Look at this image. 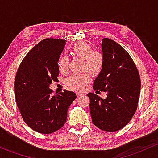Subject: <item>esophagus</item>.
Masks as SVG:
<instances>
[{
  "label": "esophagus",
  "mask_w": 158,
  "mask_h": 158,
  "mask_svg": "<svg viewBox=\"0 0 158 158\" xmlns=\"http://www.w3.org/2000/svg\"><path fill=\"white\" fill-rule=\"evenodd\" d=\"M83 92H76V95H77L78 97L79 96H80V95H83Z\"/></svg>",
  "instance_id": "34e87169"
}]
</instances>
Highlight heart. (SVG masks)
Returning a JSON list of instances; mask_svg holds the SVG:
<instances>
[{"instance_id":"obj_1","label":"heart","mask_w":158,"mask_h":158,"mask_svg":"<svg viewBox=\"0 0 158 158\" xmlns=\"http://www.w3.org/2000/svg\"><path fill=\"white\" fill-rule=\"evenodd\" d=\"M74 54L84 59V69H88L93 76H98L104 67L105 57L102 52L93 50L92 46L86 42H79L72 47ZM58 68L62 73L68 71L69 60L66 56H62L58 60ZM91 80V75L88 71L79 74H72L66 79L68 86L76 90H82Z\"/></svg>"}]
</instances>
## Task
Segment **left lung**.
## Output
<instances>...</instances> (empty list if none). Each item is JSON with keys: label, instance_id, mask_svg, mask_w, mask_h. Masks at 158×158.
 <instances>
[{"label": "left lung", "instance_id": "left-lung-1", "mask_svg": "<svg viewBox=\"0 0 158 158\" xmlns=\"http://www.w3.org/2000/svg\"><path fill=\"white\" fill-rule=\"evenodd\" d=\"M104 67L93 83V89L106 92V99L89 92L92 123L99 129L114 132L128 123L138 109L141 79L129 53L112 40L102 44Z\"/></svg>", "mask_w": 158, "mask_h": 158}]
</instances>
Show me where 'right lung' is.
<instances>
[{"instance_id":"1","label":"right lung","mask_w":158,"mask_h":158,"mask_svg":"<svg viewBox=\"0 0 158 158\" xmlns=\"http://www.w3.org/2000/svg\"><path fill=\"white\" fill-rule=\"evenodd\" d=\"M66 40L47 38L27 52L14 80L16 102L25 123L41 134H50L66 123L68 109L76 98L64 90L52 95L49 88L60 74L58 60Z\"/></svg>"}]
</instances>
